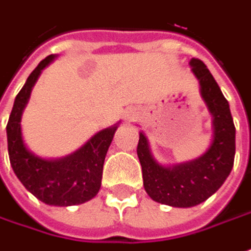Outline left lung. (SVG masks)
<instances>
[{
    "label": "left lung",
    "mask_w": 251,
    "mask_h": 251,
    "mask_svg": "<svg viewBox=\"0 0 251 251\" xmlns=\"http://www.w3.org/2000/svg\"><path fill=\"white\" fill-rule=\"evenodd\" d=\"M190 66L199 78L201 96L213 117L215 133L211 148L193 162L163 167L151 155L143 133H140L137 145L145 192L156 202L178 208L201 204L217 192L231 173L235 157V126L228 101L201 59L192 58Z\"/></svg>",
    "instance_id": "1"
}]
</instances>
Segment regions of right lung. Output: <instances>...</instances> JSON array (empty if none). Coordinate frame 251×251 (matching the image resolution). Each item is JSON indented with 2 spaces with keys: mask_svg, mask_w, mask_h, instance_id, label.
Masks as SVG:
<instances>
[{
  "mask_svg": "<svg viewBox=\"0 0 251 251\" xmlns=\"http://www.w3.org/2000/svg\"><path fill=\"white\" fill-rule=\"evenodd\" d=\"M54 59L49 55L28 76L15 99L6 125L10 166L24 187L42 202L57 206L83 204L94 199L101 185L103 163L117 126L99 131L75 153L58 160H45L31 153L23 143V110L43 68Z\"/></svg>",
  "mask_w": 251,
  "mask_h": 251,
  "instance_id": "add662e5",
  "label": "right lung"
}]
</instances>
